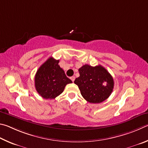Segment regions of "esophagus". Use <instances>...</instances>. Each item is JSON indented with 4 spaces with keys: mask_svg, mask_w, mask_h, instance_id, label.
Instances as JSON below:
<instances>
[{
    "mask_svg": "<svg viewBox=\"0 0 148 148\" xmlns=\"http://www.w3.org/2000/svg\"><path fill=\"white\" fill-rule=\"evenodd\" d=\"M70 79H71V81H72L73 82H74L75 79V77L74 76H73V77H70Z\"/></svg>",
    "mask_w": 148,
    "mask_h": 148,
    "instance_id": "1",
    "label": "esophagus"
}]
</instances>
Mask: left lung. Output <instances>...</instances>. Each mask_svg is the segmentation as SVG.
<instances>
[{
  "mask_svg": "<svg viewBox=\"0 0 148 148\" xmlns=\"http://www.w3.org/2000/svg\"><path fill=\"white\" fill-rule=\"evenodd\" d=\"M80 76L75 80L82 96L91 103H99L110 96L114 88V80L104 67L86 64L79 69Z\"/></svg>",
  "mask_w": 148,
  "mask_h": 148,
  "instance_id": "8db88e82",
  "label": "left lung"
}]
</instances>
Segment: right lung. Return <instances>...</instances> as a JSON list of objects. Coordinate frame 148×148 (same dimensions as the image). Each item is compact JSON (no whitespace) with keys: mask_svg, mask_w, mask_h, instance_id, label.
Listing matches in <instances>:
<instances>
[{"mask_svg":"<svg viewBox=\"0 0 148 148\" xmlns=\"http://www.w3.org/2000/svg\"><path fill=\"white\" fill-rule=\"evenodd\" d=\"M59 60L50 57L40 67L35 75L36 91L44 99H54L72 81L58 65Z\"/></svg>","mask_w":148,"mask_h":148,"instance_id":"right-lung-1","label":"right lung"}]
</instances>
